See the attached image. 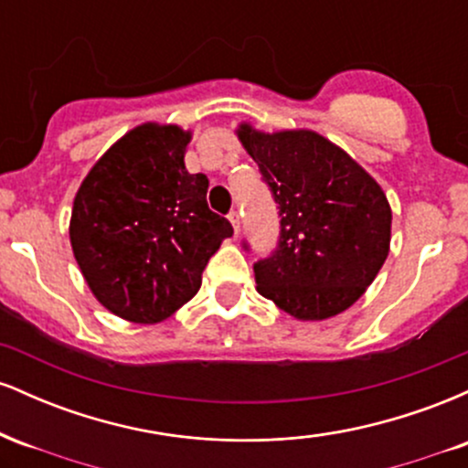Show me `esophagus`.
Segmentation results:
<instances>
[{
	"mask_svg": "<svg viewBox=\"0 0 468 468\" xmlns=\"http://www.w3.org/2000/svg\"><path fill=\"white\" fill-rule=\"evenodd\" d=\"M229 222L233 224V230H235V233H238V230H239V213L238 211H230L229 213Z\"/></svg>",
	"mask_w": 468,
	"mask_h": 468,
	"instance_id": "34e87169",
	"label": "esophagus"
}]
</instances>
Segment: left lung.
I'll return each mask as SVG.
<instances>
[{"label":"left lung","mask_w":468,"mask_h":468,"mask_svg":"<svg viewBox=\"0 0 468 468\" xmlns=\"http://www.w3.org/2000/svg\"><path fill=\"white\" fill-rule=\"evenodd\" d=\"M238 138L282 218L277 249L252 266L257 292L302 321L347 310L388 260V196L356 160L316 132L266 133L241 122Z\"/></svg>","instance_id":"obj_1"}]
</instances>
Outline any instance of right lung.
Segmentation results:
<instances>
[{"mask_svg": "<svg viewBox=\"0 0 468 468\" xmlns=\"http://www.w3.org/2000/svg\"><path fill=\"white\" fill-rule=\"evenodd\" d=\"M189 141L178 125L133 127L96 160L74 197V260L99 303L132 324H158L182 308L233 235L208 208L207 176L186 171Z\"/></svg>", "mask_w": 468, "mask_h": 468, "instance_id": "add662e5", "label": "right lung"}]
</instances>
